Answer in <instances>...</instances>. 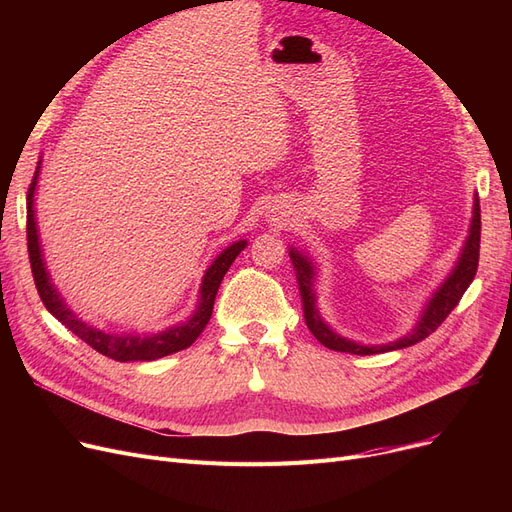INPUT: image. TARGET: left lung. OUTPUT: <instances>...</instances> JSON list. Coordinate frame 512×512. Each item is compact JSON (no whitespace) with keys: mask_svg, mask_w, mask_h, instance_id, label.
Wrapping results in <instances>:
<instances>
[{"mask_svg":"<svg viewBox=\"0 0 512 512\" xmlns=\"http://www.w3.org/2000/svg\"><path fill=\"white\" fill-rule=\"evenodd\" d=\"M478 250H480V205H478V196L474 194V209H472V222L468 237L463 241V247L459 252V258L455 262L453 271L448 273L446 280L433 290L431 297L427 299L423 312L418 314V320L414 327L406 333L397 337L395 342H386V344H361L354 342V339H348L344 335H339L333 331L327 322H324L320 309H318V297H316V277L318 269L314 265V260L309 258L305 252L297 250V247H290V260L294 273H297V284L301 292V303H303V316L307 329L312 331V335L318 339L322 346H327L329 350L335 352H350V354H382V352H391L399 348H408L421 342L427 335L436 331L440 324L446 320V316L453 312L457 307L459 299L463 297V292L468 290L472 284L476 267H478Z\"/></svg>","mask_w":512,"mask_h":512,"instance_id":"1","label":"left lung"}]
</instances>
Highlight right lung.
<instances>
[{"mask_svg":"<svg viewBox=\"0 0 512 512\" xmlns=\"http://www.w3.org/2000/svg\"><path fill=\"white\" fill-rule=\"evenodd\" d=\"M40 168H42V160H38L34 181L29 185V192H27V252H29V262H32L34 282L44 307L49 309V312L64 324L66 329H70L76 337H81L85 344H89L100 354L119 363L156 361V359H162V356L190 348L196 342V337L205 331L207 322L213 314L215 294H218V288L232 262H235V258L247 247V241L239 239L235 243H230L226 250H222L218 256H215V260L203 275V282H200L198 301L188 320L177 322L173 327L151 333V335L106 333L94 327V324H87L72 312L68 303L64 301V297H61L59 290L55 288L49 269H46L44 252L40 245L38 222H36V188H38Z\"/></svg>","mask_w":512,"mask_h":512,"instance_id":"add662e5","label":"right lung"}]
</instances>
